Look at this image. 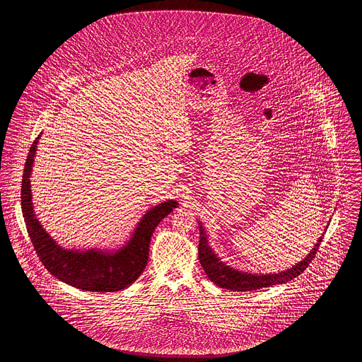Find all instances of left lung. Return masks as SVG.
Here are the masks:
<instances>
[{
  "label": "left lung",
  "mask_w": 362,
  "mask_h": 362,
  "mask_svg": "<svg viewBox=\"0 0 362 362\" xmlns=\"http://www.w3.org/2000/svg\"><path fill=\"white\" fill-rule=\"evenodd\" d=\"M323 238H319L315 247L312 248L310 255L292 269L278 273V274H264V276H255V274H245L236 272L228 266H225L220 259L216 258V255L211 252V250L207 245V239L205 236V230L202 226H199V247H198V257L199 262L211 282H214L217 286L235 291V292H250L257 291L262 288H269L278 284H286L293 278L300 276L315 258Z\"/></svg>",
  "instance_id": "8db88e82"
}]
</instances>
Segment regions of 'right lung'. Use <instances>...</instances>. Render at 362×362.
<instances>
[{
    "mask_svg": "<svg viewBox=\"0 0 362 362\" xmlns=\"http://www.w3.org/2000/svg\"><path fill=\"white\" fill-rule=\"evenodd\" d=\"M39 137L33 142L24 165L21 210L27 232L40 262L59 281L88 292H117L130 286L146 267L149 243L156 226L177 206V202L168 201L149 210L141 220L132 240L115 254L93 250L86 252L66 251L45 232L33 210L30 175Z\"/></svg>",
    "mask_w": 362,
    "mask_h": 362,
    "instance_id": "obj_1",
    "label": "right lung"
}]
</instances>
